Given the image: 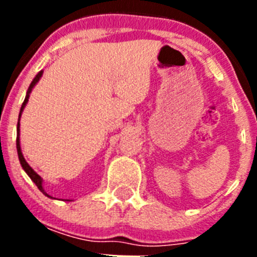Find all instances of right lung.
Returning <instances> with one entry per match:
<instances>
[{"instance_id":"1","label":"right lung","mask_w":257,"mask_h":257,"mask_svg":"<svg viewBox=\"0 0 257 257\" xmlns=\"http://www.w3.org/2000/svg\"><path fill=\"white\" fill-rule=\"evenodd\" d=\"M41 76H42V70H41L40 73H38L37 76L35 77V79H33V81H32V83H31V85H29L28 91H27V95H26V99H24V101H23V105H22V108H20V114H22L23 109H24V106H26L27 101H28V99H29V94H31L32 88L35 87V85H36V83L38 82V79L41 78ZM20 114H19V115H20ZM19 118H20V117H19ZM17 131H18V136H17V149H18V156H19L20 165H22V167H23V169H24V171H26L27 174H28V176H29V178L32 179V181H33V183H35L36 185H37V188H38V189H40L41 192L44 193L45 196L50 197L49 194H47V193L45 192V190H44V188H42V179H41V176H40V175H38L37 172H35V171H33V169H32L31 166H29L28 163H27V161L24 160V157H23L22 149H20V140H19V122H18V130H17Z\"/></svg>"}]
</instances>
